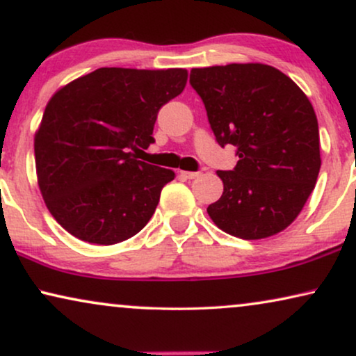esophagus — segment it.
Wrapping results in <instances>:
<instances>
[{
    "instance_id": "1",
    "label": "esophagus",
    "mask_w": 356,
    "mask_h": 356,
    "mask_svg": "<svg viewBox=\"0 0 356 356\" xmlns=\"http://www.w3.org/2000/svg\"><path fill=\"white\" fill-rule=\"evenodd\" d=\"M181 175L188 179H194V178H197L201 173H199V172H181Z\"/></svg>"
}]
</instances>
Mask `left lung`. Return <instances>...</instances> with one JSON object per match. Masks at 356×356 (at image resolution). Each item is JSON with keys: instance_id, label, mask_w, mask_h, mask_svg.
Returning a JSON list of instances; mask_svg holds the SVG:
<instances>
[{"instance_id": "obj_1", "label": "left lung", "mask_w": 356, "mask_h": 356, "mask_svg": "<svg viewBox=\"0 0 356 356\" xmlns=\"http://www.w3.org/2000/svg\"><path fill=\"white\" fill-rule=\"evenodd\" d=\"M193 89L222 145H236L238 163L217 172L222 197L209 217L228 235L261 240L285 230L313 193L321 168L319 128L305 92L261 63L194 67Z\"/></svg>"}]
</instances>
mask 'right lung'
Wrapping results in <instances>:
<instances>
[{"mask_svg":"<svg viewBox=\"0 0 356 356\" xmlns=\"http://www.w3.org/2000/svg\"><path fill=\"white\" fill-rule=\"evenodd\" d=\"M186 81L181 67H100L55 92L33 139L35 168L48 211L72 236L115 245L150 220L175 173L131 150L155 143L159 110Z\"/></svg>","mask_w":356,"mask_h":356,"instance_id":"1","label":"right lung"}]
</instances>
